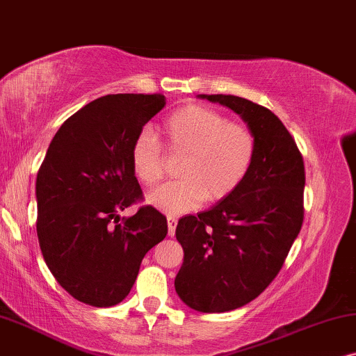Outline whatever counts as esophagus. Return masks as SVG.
Masks as SVG:
<instances>
[{
	"instance_id": "34e87169",
	"label": "esophagus",
	"mask_w": 356,
	"mask_h": 356,
	"mask_svg": "<svg viewBox=\"0 0 356 356\" xmlns=\"http://www.w3.org/2000/svg\"><path fill=\"white\" fill-rule=\"evenodd\" d=\"M175 227H177V220H175V218H172V216H169L168 218V233H169L170 238H172V236L175 234Z\"/></svg>"
}]
</instances>
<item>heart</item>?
I'll list each match as a JSON object with an SVG mask.
<instances>
[{
  "mask_svg": "<svg viewBox=\"0 0 356 356\" xmlns=\"http://www.w3.org/2000/svg\"><path fill=\"white\" fill-rule=\"evenodd\" d=\"M165 148L184 156L182 181L168 184L148 197L149 205L165 215H184L203 202L215 205L241 187L257 156V136L248 125L231 122L225 113L203 106H186L161 125ZM131 172L146 187L164 175V154L149 131H140L130 149Z\"/></svg>",
  "mask_w": 356,
  "mask_h": 356,
  "instance_id": "b5f03b06",
  "label": "heart"
}]
</instances>
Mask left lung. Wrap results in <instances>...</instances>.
<instances>
[{"mask_svg": "<svg viewBox=\"0 0 356 356\" xmlns=\"http://www.w3.org/2000/svg\"><path fill=\"white\" fill-rule=\"evenodd\" d=\"M239 113L257 136L241 187L210 210L179 220L184 264L175 291L192 309L226 312L255 300L280 272L305 218V163L296 141L267 107L229 94H202Z\"/></svg>", "mask_w": 356, "mask_h": 356, "instance_id": "obj_1", "label": "left lung"}]
</instances>
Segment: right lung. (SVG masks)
I'll return each instance as SVG.
<instances>
[{"label":"right lung","instance_id":"obj_1","mask_svg":"<svg viewBox=\"0 0 356 356\" xmlns=\"http://www.w3.org/2000/svg\"><path fill=\"white\" fill-rule=\"evenodd\" d=\"M165 106L163 94H108L63 122L37 172V238L47 267L74 300L115 306L129 295L168 220L143 205L131 172L136 135Z\"/></svg>","mask_w":356,"mask_h":356}]
</instances>
